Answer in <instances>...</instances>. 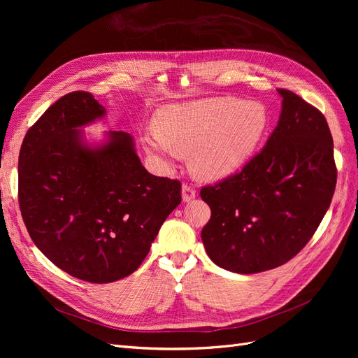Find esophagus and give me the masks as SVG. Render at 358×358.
Here are the masks:
<instances>
[{
    "mask_svg": "<svg viewBox=\"0 0 358 358\" xmlns=\"http://www.w3.org/2000/svg\"><path fill=\"white\" fill-rule=\"evenodd\" d=\"M181 196H182V200L184 201H190L196 197V190L193 185H189V184H182V189H181Z\"/></svg>",
    "mask_w": 358,
    "mask_h": 358,
    "instance_id": "34e87169",
    "label": "esophagus"
}]
</instances>
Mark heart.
<instances>
[{
	"label": "heart",
	"mask_w": 358,
	"mask_h": 358,
	"mask_svg": "<svg viewBox=\"0 0 358 358\" xmlns=\"http://www.w3.org/2000/svg\"><path fill=\"white\" fill-rule=\"evenodd\" d=\"M270 113L259 101L235 97L166 104L155 115V129L141 135L146 152L169 165L181 152H192L194 173L208 180L234 174L264 141Z\"/></svg>",
	"instance_id": "1"
}]
</instances>
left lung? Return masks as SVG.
<instances>
[{
    "label": "left lung",
    "mask_w": 358,
    "mask_h": 358,
    "mask_svg": "<svg viewBox=\"0 0 358 358\" xmlns=\"http://www.w3.org/2000/svg\"><path fill=\"white\" fill-rule=\"evenodd\" d=\"M283 99L266 146L239 173L200 190L212 216L201 241L216 266L254 274L283 266L322 222L336 184L327 119L297 94Z\"/></svg>",
    "instance_id": "1"
}]
</instances>
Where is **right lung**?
Instances as JSON below:
<instances>
[{"instance_id":"right-lung-1","label":"right lung","mask_w":358,"mask_h":358,"mask_svg":"<svg viewBox=\"0 0 358 358\" xmlns=\"http://www.w3.org/2000/svg\"><path fill=\"white\" fill-rule=\"evenodd\" d=\"M104 115L90 92H69L27 130L18 157V204L34 245L100 285L138 270L181 203V182L149 174L127 131L110 130L96 146L84 141L80 127Z\"/></svg>"}]
</instances>
